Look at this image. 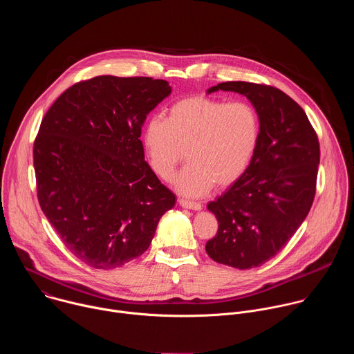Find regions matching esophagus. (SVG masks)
I'll use <instances>...</instances> for the list:
<instances>
[{
  "label": "esophagus",
  "mask_w": 354,
  "mask_h": 354,
  "mask_svg": "<svg viewBox=\"0 0 354 354\" xmlns=\"http://www.w3.org/2000/svg\"><path fill=\"white\" fill-rule=\"evenodd\" d=\"M179 205L185 209H190V210H201V203L198 201H192V200H186V198H179Z\"/></svg>",
  "instance_id": "34e87169"
}]
</instances>
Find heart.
Masks as SVG:
<instances>
[{"label": "heart", "mask_w": 354, "mask_h": 354, "mask_svg": "<svg viewBox=\"0 0 354 354\" xmlns=\"http://www.w3.org/2000/svg\"><path fill=\"white\" fill-rule=\"evenodd\" d=\"M261 137V119L246 102H230L210 96L178 100L167 119L153 118L142 130V142L153 171L169 179L183 161L187 165L174 178L185 196L207 193L238 180L248 169Z\"/></svg>", "instance_id": "heart-1"}]
</instances>
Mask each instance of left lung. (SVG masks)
<instances>
[{
    "instance_id": "left-lung-1",
    "label": "left lung",
    "mask_w": 354,
    "mask_h": 354,
    "mask_svg": "<svg viewBox=\"0 0 354 354\" xmlns=\"http://www.w3.org/2000/svg\"><path fill=\"white\" fill-rule=\"evenodd\" d=\"M249 99L261 119V137L248 169L207 209L218 231L207 255L235 269L258 268L295 234L313 206L319 141L306 112L283 91L254 82L228 81L207 89Z\"/></svg>"
}]
</instances>
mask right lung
Listing matches in <instances>:
<instances>
[{
  "label": "right lung",
  "instance_id": "1",
  "mask_svg": "<svg viewBox=\"0 0 354 354\" xmlns=\"http://www.w3.org/2000/svg\"><path fill=\"white\" fill-rule=\"evenodd\" d=\"M168 81L99 75L64 91L33 145L39 205L67 249L95 269L138 258L175 194L144 160L147 115Z\"/></svg>",
  "mask_w": 354,
  "mask_h": 354
}]
</instances>
